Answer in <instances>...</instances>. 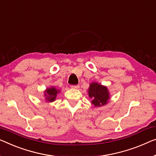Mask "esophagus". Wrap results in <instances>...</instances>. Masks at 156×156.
I'll use <instances>...</instances> for the list:
<instances>
[{"label": "esophagus", "instance_id": "obj_1", "mask_svg": "<svg viewBox=\"0 0 156 156\" xmlns=\"http://www.w3.org/2000/svg\"><path fill=\"white\" fill-rule=\"evenodd\" d=\"M71 87L72 89H78L79 87H80V86L79 85H71Z\"/></svg>", "mask_w": 156, "mask_h": 156}]
</instances>
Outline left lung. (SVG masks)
<instances>
[{
    "instance_id": "8db88e82",
    "label": "left lung",
    "mask_w": 156,
    "mask_h": 156,
    "mask_svg": "<svg viewBox=\"0 0 156 156\" xmlns=\"http://www.w3.org/2000/svg\"><path fill=\"white\" fill-rule=\"evenodd\" d=\"M87 93L94 107H101L106 105L111 98L108 87L97 82L90 83Z\"/></svg>"
}]
</instances>
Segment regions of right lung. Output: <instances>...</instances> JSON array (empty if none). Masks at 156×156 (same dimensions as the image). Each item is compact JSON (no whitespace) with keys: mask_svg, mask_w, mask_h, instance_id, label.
Here are the masks:
<instances>
[{"mask_svg":"<svg viewBox=\"0 0 156 156\" xmlns=\"http://www.w3.org/2000/svg\"><path fill=\"white\" fill-rule=\"evenodd\" d=\"M44 92V97H45V101L50 103L56 100L57 94L60 92V90H58L55 87H48Z\"/></svg>","mask_w":156,"mask_h":156,"instance_id":"add662e5","label":"right lung"}]
</instances>
